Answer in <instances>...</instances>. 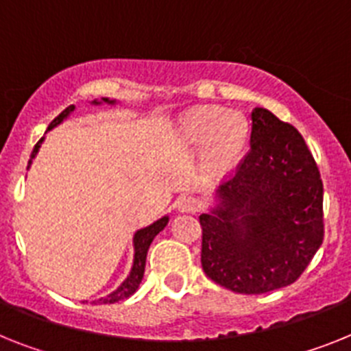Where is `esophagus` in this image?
I'll use <instances>...</instances> for the list:
<instances>
[{"label":"esophagus","instance_id":"1","mask_svg":"<svg viewBox=\"0 0 351 351\" xmlns=\"http://www.w3.org/2000/svg\"><path fill=\"white\" fill-rule=\"evenodd\" d=\"M202 199L194 198V196H184L180 199V203H178V208L182 212H198L202 208Z\"/></svg>","mask_w":351,"mask_h":351}]
</instances>
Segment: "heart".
<instances>
[{
  "label": "heart",
  "mask_w": 351,
  "mask_h": 351,
  "mask_svg": "<svg viewBox=\"0 0 351 351\" xmlns=\"http://www.w3.org/2000/svg\"><path fill=\"white\" fill-rule=\"evenodd\" d=\"M184 135L194 148H203L210 143L212 167L225 171L239 158L248 137V125L239 114L225 116L219 108H199L184 119Z\"/></svg>",
  "instance_id": "obj_1"
}]
</instances>
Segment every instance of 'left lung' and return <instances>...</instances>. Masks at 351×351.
I'll use <instances>...</instances> for the list:
<instances>
[{"mask_svg": "<svg viewBox=\"0 0 351 351\" xmlns=\"http://www.w3.org/2000/svg\"><path fill=\"white\" fill-rule=\"evenodd\" d=\"M250 143L221 205L199 216L202 267L234 293L262 294L298 280L319 250L323 182L302 134L266 108H253Z\"/></svg>", "mask_w": 351, "mask_h": 351, "instance_id": "left-lung-1", "label": "left lung"}]
</instances>
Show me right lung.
Here are the masks:
<instances>
[{"label": "right lung", "mask_w": 351, "mask_h": 351, "mask_svg": "<svg viewBox=\"0 0 351 351\" xmlns=\"http://www.w3.org/2000/svg\"><path fill=\"white\" fill-rule=\"evenodd\" d=\"M105 101H108V99H105ZM94 103H96V101H94ZM108 103H114V101H108ZM73 108H75V107L71 105V107H67L66 110L60 112V114H58V116L55 117L51 123H49L48 130H49V128H53V126H57L58 123L64 119V117L69 116V112L73 110ZM40 143H43V139H40L39 143L34 146V152H32V155H30V162H32V158L35 157V153L39 152ZM167 221H169V217H167V216L162 217V219L155 221L153 225L146 226V228H143V230H139L137 234H135V237H134L135 258H134V267H132L130 276H128V278H126V280L121 284V287H117L114 293L108 294L107 298H101V300H98V302H94V303H116V302H121V300L128 298V296H132L135 291L139 289V284H141V280H143V276H144V266H146V255H148L149 244H152V241L155 239V235H157L158 232L164 230V226L167 225Z\"/></svg>", "instance_id": "obj_1"}]
</instances>
